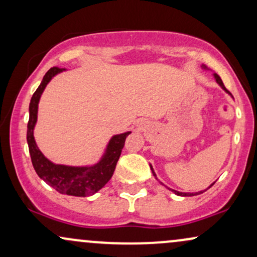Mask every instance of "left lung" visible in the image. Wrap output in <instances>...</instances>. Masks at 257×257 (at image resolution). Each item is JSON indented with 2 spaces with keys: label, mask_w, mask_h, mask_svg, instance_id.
Returning <instances> with one entry per match:
<instances>
[{
  "label": "left lung",
  "mask_w": 257,
  "mask_h": 257,
  "mask_svg": "<svg viewBox=\"0 0 257 257\" xmlns=\"http://www.w3.org/2000/svg\"><path fill=\"white\" fill-rule=\"evenodd\" d=\"M202 68H203V69H207V67H206V66H202ZM214 79H215V81H217V82L219 83V86H220V87H221L222 89H224V91L226 92V93H228L230 95H232V94L230 93V92L227 91L226 87H225L224 83H222V81H221L220 76H219L218 74H214ZM150 166H151V170H152V174H153V176H154V177H156V172H154V170H153V168H152V165H150ZM156 178H157V177H156ZM213 184H214V183H213ZM213 184L209 185L208 188H211ZM208 188H207V189H208ZM168 189H170V188H168ZM207 189H206V190H207ZM170 190L174 191V193L176 194V195H178V196H195V195H199V194H202L203 191H206V190H201V191H197V193H181V191H177V190H174V189H170Z\"/></svg>",
  "instance_id": "1"
}]
</instances>
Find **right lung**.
Instances as JSON below:
<instances>
[{"mask_svg": "<svg viewBox=\"0 0 257 257\" xmlns=\"http://www.w3.org/2000/svg\"><path fill=\"white\" fill-rule=\"evenodd\" d=\"M63 70L64 69H61L58 67L50 68L43 78L39 87L36 89L31 98L30 119L27 123V144H29L33 168H35L37 175L45 183H48L61 194L86 197L93 195L98 190H100L112 177L116 164L118 162L122 148L124 146L125 139L131 134V132L113 135L107 144L104 156L97 164L92 166L60 165V164H54L48 158H45L44 154L40 152L37 146L35 137H33V129H35L37 113H38V103L46 85L50 82V80L55 75Z\"/></svg>", "mask_w": 257, "mask_h": 257, "instance_id": "obj_1", "label": "right lung"}]
</instances>
